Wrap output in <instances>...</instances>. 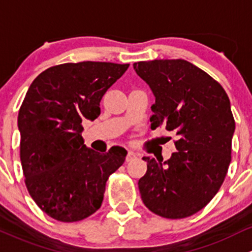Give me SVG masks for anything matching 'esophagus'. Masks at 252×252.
Masks as SVG:
<instances>
[{
    "mask_svg": "<svg viewBox=\"0 0 252 252\" xmlns=\"http://www.w3.org/2000/svg\"><path fill=\"white\" fill-rule=\"evenodd\" d=\"M136 158H137V155L134 154L133 152H128V153H127V155H126V161H127V162L132 161V160L136 159Z\"/></svg>",
    "mask_w": 252,
    "mask_h": 252,
    "instance_id": "1",
    "label": "esophagus"
}]
</instances>
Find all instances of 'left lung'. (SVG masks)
Returning <instances> with one entry per match:
<instances>
[{"label":"left lung","mask_w":252,"mask_h":252,"mask_svg":"<svg viewBox=\"0 0 252 252\" xmlns=\"http://www.w3.org/2000/svg\"><path fill=\"white\" fill-rule=\"evenodd\" d=\"M133 68L155 95L152 128L164 126L177 134V152L164 164L143 158L141 198L165 219L189 217L211 201L228 172L235 129L229 98L216 80L184 59L138 62Z\"/></svg>","instance_id":"1"}]
</instances>
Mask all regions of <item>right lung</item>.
Here are the masks:
<instances>
[{
	"label": "right lung",
	"mask_w": 252,
	"mask_h": 252,
	"mask_svg": "<svg viewBox=\"0 0 252 252\" xmlns=\"http://www.w3.org/2000/svg\"><path fill=\"white\" fill-rule=\"evenodd\" d=\"M129 64L80 62L51 66L30 85L18 115L20 161L31 198L49 217L76 222L100 207L109 176L127 152L104 154L84 144L82 121L99 116V103Z\"/></svg>",
	"instance_id": "1"
}]
</instances>
